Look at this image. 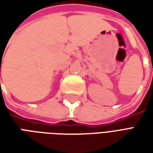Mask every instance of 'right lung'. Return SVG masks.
Wrapping results in <instances>:
<instances>
[{
	"instance_id": "right-lung-1",
	"label": "right lung",
	"mask_w": 153,
	"mask_h": 153,
	"mask_svg": "<svg viewBox=\"0 0 153 153\" xmlns=\"http://www.w3.org/2000/svg\"><path fill=\"white\" fill-rule=\"evenodd\" d=\"M0 67H1V66H0Z\"/></svg>"
}]
</instances>
